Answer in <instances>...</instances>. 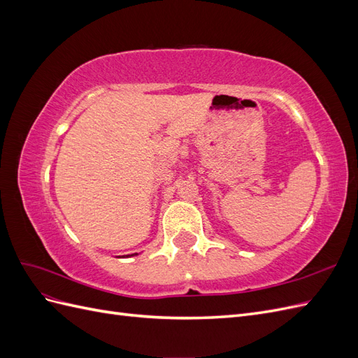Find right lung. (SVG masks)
<instances>
[{
    "label": "right lung",
    "instance_id": "1",
    "mask_svg": "<svg viewBox=\"0 0 358 358\" xmlns=\"http://www.w3.org/2000/svg\"><path fill=\"white\" fill-rule=\"evenodd\" d=\"M131 255H137V254H131Z\"/></svg>",
    "mask_w": 358,
    "mask_h": 358
}]
</instances>
